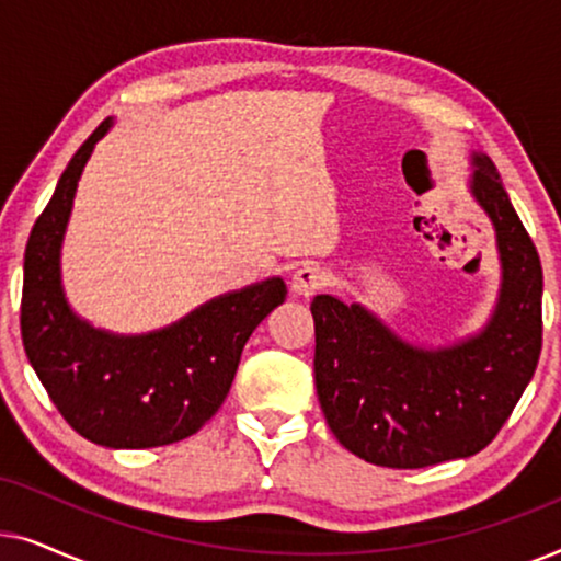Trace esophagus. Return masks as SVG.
<instances>
[{
	"label": "esophagus",
	"instance_id": "1",
	"mask_svg": "<svg viewBox=\"0 0 561 561\" xmlns=\"http://www.w3.org/2000/svg\"><path fill=\"white\" fill-rule=\"evenodd\" d=\"M327 286V273L321 271L319 265L306 263L294 273V280H290V288H294L296 296L309 298Z\"/></svg>",
	"mask_w": 561,
	"mask_h": 561
}]
</instances>
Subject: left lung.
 <instances>
[{"mask_svg":"<svg viewBox=\"0 0 561 561\" xmlns=\"http://www.w3.org/2000/svg\"><path fill=\"white\" fill-rule=\"evenodd\" d=\"M470 196L495 229L501 288L480 332L439 347L403 340L357 301H311L313 375L327 424L365 462L416 470L485 449L516 409L541 355L539 252L485 152Z\"/></svg>","mask_w":561,"mask_h":561,"instance_id":"8db88e82","label":"left lung"}]
</instances>
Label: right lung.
<instances>
[{
  "mask_svg": "<svg viewBox=\"0 0 561 561\" xmlns=\"http://www.w3.org/2000/svg\"><path fill=\"white\" fill-rule=\"evenodd\" d=\"M104 119L76 150L25 250L22 344L73 432L110 449L163 447L196 434L232 388L250 334L286 301L283 278H267L206 301L145 334H114L81 319L60 278V248L73 196Z\"/></svg>",
  "mask_w": 561,
  "mask_h": 561,
  "instance_id": "add662e5",
  "label": "right lung"
}]
</instances>
